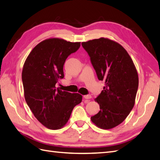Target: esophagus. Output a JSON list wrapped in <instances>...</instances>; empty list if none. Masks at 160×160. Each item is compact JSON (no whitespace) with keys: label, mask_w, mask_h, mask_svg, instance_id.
<instances>
[{"label":"esophagus","mask_w":160,"mask_h":160,"mask_svg":"<svg viewBox=\"0 0 160 160\" xmlns=\"http://www.w3.org/2000/svg\"><path fill=\"white\" fill-rule=\"evenodd\" d=\"M83 98L85 99H90V98H92V96L89 95V94L85 95V96H83Z\"/></svg>","instance_id":"obj_1"}]
</instances>
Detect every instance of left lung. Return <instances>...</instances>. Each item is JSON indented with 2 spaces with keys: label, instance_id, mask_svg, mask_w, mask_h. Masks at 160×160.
I'll return each mask as SVG.
<instances>
[{
  "label": "left lung",
  "instance_id": "left-lung-1",
  "mask_svg": "<svg viewBox=\"0 0 160 160\" xmlns=\"http://www.w3.org/2000/svg\"><path fill=\"white\" fill-rule=\"evenodd\" d=\"M98 79L105 81L103 90L95 101L100 111L91 117L102 129H111L122 123L134 107L138 77L132 58L120 44L100 38L83 42Z\"/></svg>",
  "mask_w": 160,
  "mask_h": 160
}]
</instances>
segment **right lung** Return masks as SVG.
I'll use <instances>...</instances> for the list:
<instances>
[{
    "label": "right lung",
    "instance_id": "right-lung-1",
    "mask_svg": "<svg viewBox=\"0 0 160 160\" xmlns=\"http://www.w3.org/2000/svg\"><path fill=\"white\" fill-rule=\"evenodd\" d=\"M80 45V42L49 38L35 46L24 62L22 79L26 103L38 122L49 129L64 126L74 107L82 101L79 93L56 88L58 79L64 78L66 60Z\"/></svg>",
    "mask_w": 160,
    "mask_h": 160
}]
</instances>
